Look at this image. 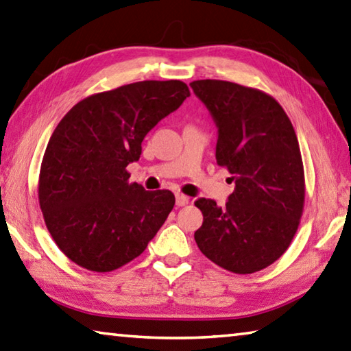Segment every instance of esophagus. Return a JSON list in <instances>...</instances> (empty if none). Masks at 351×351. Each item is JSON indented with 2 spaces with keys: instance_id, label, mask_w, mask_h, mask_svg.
<instances>
[{
  "instance_id": "obj_1",
  "label": "esophagus",
  "mask_w": 351,
  "mask_h": 351,
  "mask_svg": "<svg viewBox=\"0 0 351 351\" xmlns=\"http://www.w3.org/2000/svg\"><path fill=\"white\" fill-rule=\"evenodd\" d=\"M189 203V197L183 195V194H176V204L177 206H186Z\"/></svg>"
}]
</instances>
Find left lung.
Wrapping results in <instances>:
<instances>
[{
	"mask_svg": "<svg viewBox=\"0 0 351 351\" xmlns=\"http://www.w3.org/2000/svg\"><path fill=\"white\" fill-rule=\"evenodd\" d=\"M217 127L215 158L235 191L224 206L198 198L194 238L204 256L234 274H254L286 252L304 208V168L292 122L272 96L234 82H191Z\"/></svg>",
	"mask_w": 351,
	"mask_h": 351,
	"instance_id": "left-lung-1",
	"label": "left lung"
}]
</instances>
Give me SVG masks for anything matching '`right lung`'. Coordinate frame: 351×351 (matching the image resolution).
<instances>
[{"instance_id":"1","label":"right lung","mask_w":351,"mask_h":351,"mask_svg":"<svg viewBox=\"0 0 351 351\" xmlns=\"http://www.w3.org/2000/svg\"><path fill=\"white\" fill-rule=\"evenodd\" d=\"M182 81H142L77 102L49 141L39 206L58 247L93 272H111L147 249L174 208L168 189L128 183L142 141L189 96Z\"/></svg>"}]
</instances>
